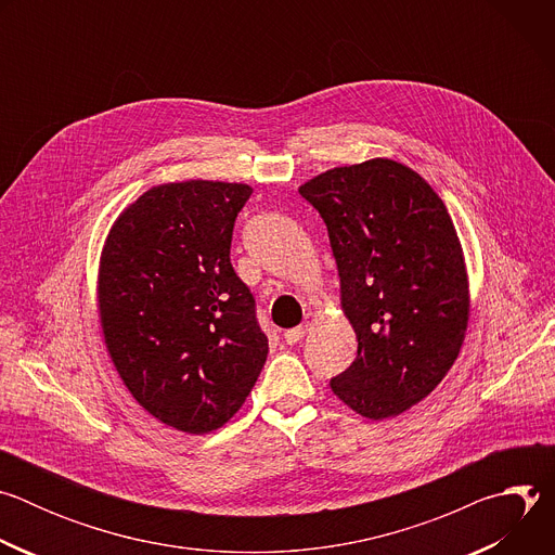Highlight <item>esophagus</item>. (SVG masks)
<instances>
[{"label": "esophagus", "mask_w": 555, "mask_h": 555, "mask_svg": "<svg viewBox=\"0 0 555 555\" xmlns=\"http://www.w3.org/2000/svg\"><path fill=\"white\" fill-rule=\"evenodd\" d=\"M309 332V325H300V327H294V330H287L285 332V343L287 345H294V343H298V340H302L305 338V334Z\"/></svg>", "instance_id": "1"}]
</instances>
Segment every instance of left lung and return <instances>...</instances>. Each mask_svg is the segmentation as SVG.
<instances>
[{"instance_id": "8db88e82", "label": "left lung", "mask_w": 555, "mask_h": 555, "mask_svg": "<svg viewBox=\"0 0 555 555\" xmlns=\"http://www.w3.org/2000/svg\"><path fill=\"white\" fill-rule=\"evenodd\" d=\"M298 193L327 223L358 338L356 360L330 386L371 422L398 417L437 388L465 340L469 283L452 217L390 157L330 169Z\"/></svg>"}]
</instances>
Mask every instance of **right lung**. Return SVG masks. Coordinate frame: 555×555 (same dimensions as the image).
<instances>
[{"instance_id":"1","label":"right lung","mask_w":555,"mask_h":555,"mask_svg":"<svg viewBox=\"0 0 555 555\" xmlns=\"http://www.w3.org/2000/svg\"><path fill=\"white\" fill-rule=\"evenodd\" d=\"M253 186L167 182L112 223L96 300L107 353L157 422L189 435L221 428L268 358L255 298L230 263L234 217Z\"/></svg>"}]
</instances>
